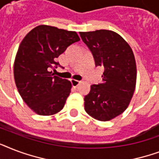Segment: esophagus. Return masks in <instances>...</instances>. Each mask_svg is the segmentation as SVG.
<instances>
[{
	"label": "esophagus",
	"mask_w": 159,
	"mask_h": 159,
	"mask_svg": "<svg viewBox=\"0 0 159 159\" xmlns=\"http://www.w3.org/2000/svg\"><path fill=\"white\" fill-rule=\"evenodd\" d=\"M70 81H71V83H72V87H77V86H78L80 83H81V82H80V81H78V80H76V79H71Z\"/></svg>",
	"instance_id": "obj_1"
}]
</instances>
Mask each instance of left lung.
<instances>
[{"label": "left lung", "instance_id": "obj_1", "mask_svg": "<svg viewBox=\"0 0 159 159\" xmlns=\"http://www.w3.org/2000/svg\"><path fill=\"white\" fill-rule=\"evenodd\" d=\"M80 36L96 66L104 68L102 83L92 85L85 97V111L97 120H111L125 111L133 97L137 77L134 55L128 43L114 31L80 32Z\"/></svg>", "mask_w": 159, "mask_h": 159}]
</instances>
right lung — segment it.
Returning <instances> with one entry per match:
<instances>
[{
    "mask_svg": "<svg viewBox=\"0 0 159 159\" xmlns=\"http://www.w3.org/2000/svg\"><path fill=\"white\" fill-rule=\"evenodd\" d=\"M79 40L75 31L41 25L21 41L14 62V77L20 97L36 114L52 116L63 108L72 84L51 70L59 65L56 58Z\"/></svg>",
    "mask_w": 159,
    "mask_h": 159,
    "instance_id": "obj_1",
    "label": "right lung"
}]
</instances>
